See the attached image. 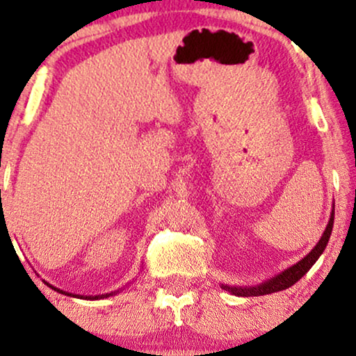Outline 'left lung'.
I'll return each instance as SVG.
<instances>
[{"instance_id": "1", "label": "left lung", "mask_w": 356, "mask_h": 356, "mask_svg": "<svg viewBox=\"0 0 356 356\" xmlns=\"http://www.w3.org/2000/svg\"><path fill=\"white\" fill-rule=\"evenodd\" d=\"M333 220H334V211L332 212V218H330V220H328V226H326L325 232H323L320 243L313 248V251L309 252L306 257H303L300 263H296L295 266L286 269V271L281 273V275H277L276 277H273V280H269L268 283L259 284V286H252V288H231V286H222V288L226 289V291L234 293V295H238V296H261V295H269V293L283 291V289L293 286L296 281H300L301 277H303L306 273L309 271V269H312L313 264L316 263L318 257L321 256V252L325 251L330 236H332Z\"/></svg>"}]
</instances>
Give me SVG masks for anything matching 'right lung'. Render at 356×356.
Returning <instances> with one entry per match:
<instances>
[{
	"instance_id": "add662e5",
	"label": "right lung",
	"mask_w": 356,
	"mask_h": 356,
	"mask_svg": "<svg viewBox=\"0 0 356 356\" xmlns=\"http://www.w3.org/2000/svg\"><path fill=\"white\" fill-rule=\"evenodd\" d=\"M56 291H60V289H56ZM107 296H110V295H107ZM95 298H99V296H95ZM102 298V296H100Z\"/></svg>"
}]
</instances>
